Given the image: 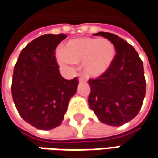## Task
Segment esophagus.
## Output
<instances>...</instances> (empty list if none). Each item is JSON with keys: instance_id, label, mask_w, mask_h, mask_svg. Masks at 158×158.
<instances>
[{"instance_id": "obj_1", "label": "esophagus", "mask_w": 158, "mask_h": 158, "mask_svg": "<svg viewBox=\"0 0 158 158\" xmlns=\"http://www.w3.org/2000/svg\"><path fill=\"white\" fill-rule=\"evenodd\" d=\"M78 80H79V82L85 81V76H84L83 74H79V75H78Z\"/></svg>"}]
</instances>
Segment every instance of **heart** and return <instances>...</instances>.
Segmentation results:
<instances>
[{
    "mask_svg": "<svg viewBox=\"0 0 158 158\" xmlns=\"http://www.w3.org/2000/svg\"><path fill=\"white\" fill-rule=\"evenodd\" d=\"M115 57V48L108 40L80 38L69 40L63 50L56 54L61 64L84 62V69L88 76H100L104 73Z\"/></svg>",
    "mask_w": 158,
    "mask_h": 158,
    "instance_id": "obj_1",
    "label": "heart"
}]
</instances>
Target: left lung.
I'll return each instance as SVG.
<instances>
[{"label":"left lung","instance_id":"8db88e82","mask_svg":"<svg viewBox=\"0 0 158 158\" xmlns=\"http://www.w3.org/2000/svg\"><path fill=\"white\" fill-rule=\"evenodd\" d=\"M94 35L110 40L116 55L105 73L89 80L88 103L101 122L120 126L135 118L142 106L146 94L143 63L135 48L117 35L108 32Z\"/></svg>","mask_w":158,"mask_h":158}]
</instances>
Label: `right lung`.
<instances>
[{
	"label": "right lung",
	"mask_w": 158,
	"mask_h": 158,
	"mask_svg": "<svg viewBox=\"0 0 158 158\" xmlns=\"http://www.w3.org/2000/svg\"><path fill=\"white\" fill-rule=\"evenodd\" d=\"M65 38L64 34L37 38L22 49L14 66V104L21 118L39 130H52L62 123L77 90V78H63L56 60L55 49Z\"/></svg>",
	"instance_id": "add662e5"
}]
</instances>
